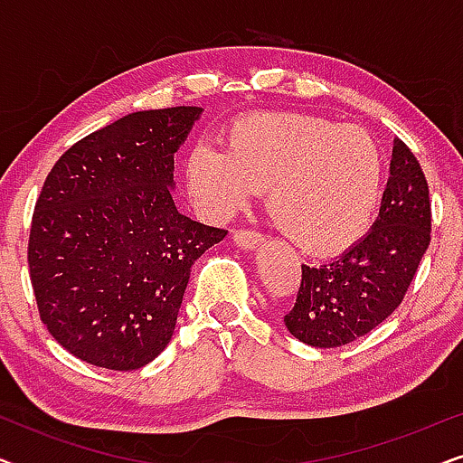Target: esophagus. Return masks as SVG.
I'll return each mask as SVG.
<instances>
[{
  "label": "esophagus",
  "mask_w": 463,
  "mask_h": 463,
  "mask_svg": "<svg viewBox=\"0 0 463 463\" xmlns=\"http://www.w3.org/2000/svg\"><path fill=\"white\" fill-rule=\"evenodd\" d=\"M233 242H236L240 249H244V250H255L257 246L263 242V236L257 232L238 230V232H233Z\"/></svg>",
  "instance_id": "1"
}]
</instances>
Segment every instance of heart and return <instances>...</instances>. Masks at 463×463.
Here are the masks:
<instances>
[{
    "label": "heart",
    "mask_w": 463,
    "mask_h": 463,
    "mask_svg": "<svg viewBox=\"0 0 463 463\" xmlns=\"http://www.w3.org/2000/svg\"><path fill=\"white\" fill-rule=\"evenodd\" d=\"M187 187L214 217L265 192L269 217L309 255H339L369 232L382 200L383 151L369 130L309 113H255L232 124L225 149L202 143Z\"/></svg>",
    "instance_id": "b5f03b06"
}]
</instances>
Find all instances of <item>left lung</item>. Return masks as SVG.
Segmentation results:
<instances>
[{"instance_id": "8db88e82", "label": "left lung", "mask_w": 463, "mask_h": 463, "mask_svg": "<svg viewBox=\"0 0 463 463\" xmlns=\"http://www.w3.org/2000/svg\"><path fill=\"white\" fill-rule=\"evenodd\" d=\"M430 230L426 176L413 151L394 138L379 217L341 257L301 265L297 301L284 316L288 333L312 347H339L371 333L407 295Z\"/></svg>"}]
</instances>
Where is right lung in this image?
<instances>
[{
    "mask_svg": "<svg viewBox=\"0 0 463 463\" xmlns=\"http://www.w3.org/2000/svg\"><path fill=\"white\" fill-rule=\"evenodd\" d=\"M202 107L137 111L59 157L37 198L29 274L75 358L135 371L173 339L192 265L227 236L176 211L175 154Z\"/></svg>",
    "mask_w": 463,
    "mask_h": 463,
    "instance_id": "add662e5",
    "label": "right lung"
}]
</instances>
